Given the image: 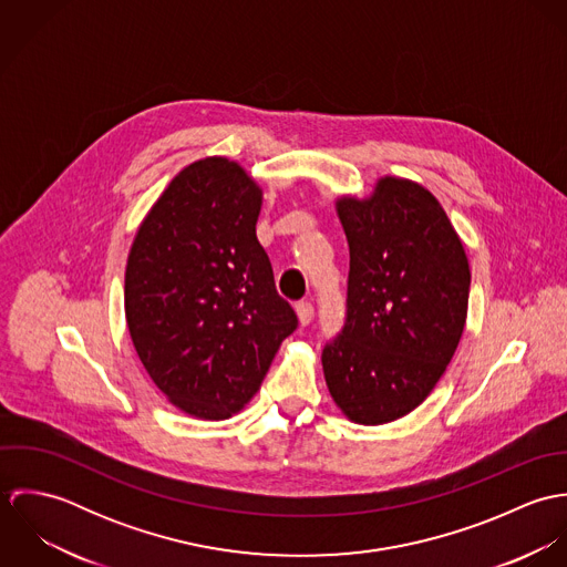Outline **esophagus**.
Here are the masks:
<instances>
[{
	"label": "esophagus",
	"mask_w": 567,
	"mask_h": 567,
	"mask_svg": "<svg viewBox=\"0 0 567 567\" xmlns=\"http://www.w3.org/2000/svg\"><path fill=\"white\" fill-rule=\"evenodd\" d=\"M297 317H299V323L301 324L312 323V319H315V308H312V303H310V301L297 303Z\"/></svg>",
	"instance_id": "34e87169"
}]
</instances>
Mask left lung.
<instances>
[{"label":"left lung","instance_id":"8db88e82","mask_svg":"<svg viewBox=\"0 0 567 567\" xmlns=\"http://www.w3.org/2000/svg\"><path fill=\"white\" fill-rule=\"evenodd\" d=\"M349 243L347 317L323 349L327 389L355 423L395 421L450 364L470 303V261L439 200L384 176L371 198L336 203Z\"/></svg>","mask_w":567,"mask_h":567}]
</instances>
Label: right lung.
Wrapping results in <instances>:
<instances>
[{"mask_svg":"<svg viewBox=\"0 0 567 567\" xmlns=\"http://www.w3.org/2000/svg\"><path fill=\"white\" fill-rule=\"evenodd\" d=\"M259 209L243 165L207 157L169 181L128 252L135 351L163 395L198 419L243 410L299 324L255 236Z\"/></svg>","mask_w":567,"mask_h":567,"instance_id":"obj_1","label":"right lung"}]
</instances>
